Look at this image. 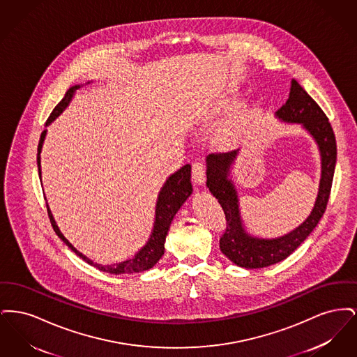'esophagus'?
I'll use <instances>...</instances> for the list:
<instances>
[{"label":"esophagus","mask_w":357,"mask_h":357,"mask_svg":"<svg viewBox=\"0 0 357 357\" xmlns=\"http://www.w3.org/2000/svg\"><path fill=\"white\" fill-rule=\"evenodd\" d=\"M192 182L198 186H204V179H206V169H204V162L198 160L192 165Z\"/></svg>","instance_id":"1"}]
</instances>
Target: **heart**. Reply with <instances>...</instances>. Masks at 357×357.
I'll use <instances>...</instances> for the list:
<instances>
[{
  "instance_id": "b5f03b06",
  "label": "heart",
  "mask_w": 357,
  "mask_h": 357,
  "mask_svg": "<svg viewBox=\"0 0 357 357\" xmlns=\"http://www.w3.org/2000/svg\"><path fill=\"white\" fill-rule=\"evenodd\" d=\"M236 99H237V93H236V91H233L231 98H229L227 100L221 102L220 105H217V107L213 108V109L204 111V114L199 115V120L202 121V120L210 119V118L220 116L222 114H225L226 111L231 109V108L236 105V102H237ZM253 108H258V104H257V102H255ZM242 131H243V120H237V121L231 123L230 126H227V127L222 131V143L226 144V146H234V144H237L238 142H239V139L242 137Z\"/></svg>"
}]
</instances>
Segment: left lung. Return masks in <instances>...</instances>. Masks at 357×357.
<instances>
[{
    "label": "left lung",
    "mask_w": 357,
    "mask_h": 357,
    "mask_svg": "<svg viewBox=\"0 0 357 357\" xmlns=\"http://www.w3.org/2000/svg\"><path fill=\"white\" fill-rule=\"evenodd\" d=\"M274 116L281 123L298 124L314 140L321 160V176L313 208L293 230L272 238L252 234L241 214L239 195L231 172L241 151L211 153L206 158V186L218 199L227 220L226 231L220 239L221 252L233 264L245 269H259L281 262L305 241L323 217L335 174L337 150L331 123L317 102L296 80L290 83L288 102Z\"/></svg>",
    "instance_id": "8db88e82"
}]
</instances>
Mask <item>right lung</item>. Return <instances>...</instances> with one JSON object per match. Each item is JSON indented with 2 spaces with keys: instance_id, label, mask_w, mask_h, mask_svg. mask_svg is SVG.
I'll list each match as a JSON object with an SVG mask.
<instances>
[{
  "instance_id": "add662e5",
  "label": "right lung",
  "mask_w": 357,
  "mask_h": 357,
  "mask_svg": "<svg viewBox=\"0 0 357 357\" xmlns=\"http://www.w3.org/2000/svg\"><path fill=\"white\" fill-rule=\"evenodd\" d=\"M89 83L91 82H88L85 84H89ZM83 85L84 84H76L70 86L67 91L66 96L63 98V100L54 107V109L52 111L51 116L48 118L47 123H45V130L41 134L40 142H38V149H37V167H38L40 181H41V151H43V144H44L45 136L48 132L47 127L51 126L52 123L68 108L69 102H72L73 96L76 95V91L80 89ZM191 194H192L191 166L185 165L179 170L171 174L170 176L166 179V182L163 183V186L160 187V191L158 194V199H156V204H155L153 230H151V234L147 239V242L136 252L134 257H131V258H128L123 262L109 264V265L96 264L91 258H88L86 255H83L82 252H79L69 242L68 239L64 237V234L61 233V230L59 229L57 223L53 218L50 204H47V206H48V214H50V220H51L53 230L56 231L59 238L68 246L69 249L72 252H75V255H79L80 258L84 259L86 264L95 266L96 269H99L102 272L119 275V274L146 272L159 262V259L165 255V242H166V237H167V233H169V229H170L171 222L174 220V217L176 215V213L179 211V208L191 197Z\"/></svg>"
}]
</instances>
